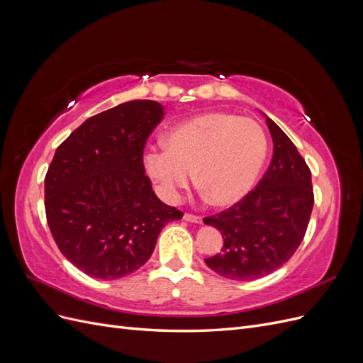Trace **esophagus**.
Wrapping results in <instances>:
<instances>
[{"instance_id":"esophagus-1","label":"esophagus","mask_w":363,"mask_h":363,"mask_svg":"<svg viewBox=\"0 0 363 363\" xmlns=\"http://www.w3.org/2000/svg\"><path fill=\"white\" fill-rule=\"evenodd\" d=\"M184 219L188 223H194V224H201L203 218L199 215H192V213H184Z\"/></svg>"}]
</instances>
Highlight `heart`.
<instances>
[{
    "instance_id": "1",
    "label": "heart",
    "mask_w": 363,
    "mask_h": 363,
    "mask_svg": "<svg viewBox=\"0 0 363 363\" xmlns=\"http://www.w3.org/2000/svg\"><path fill=\"white\" fill-rule=\"evenodd\" d=\"M164 148L144 155L147 174L164 200L175 201L194 172L212 204L232 206L251 191L267 159V136L250 118L207 112L174 125Z\"/></svg>"
}]
</instances>
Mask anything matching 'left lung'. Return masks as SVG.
<instances>
[{
    "label": "left lung",
    "mask_w": 363,
    "mask_h": 363,
    "mask_svg": "<svg viewBox=\"0 0 363 363\" xmlns=\"http://www.w3.org/2000/svg\"><path fill=\"white\" fill-rule=\"evenodd\" d=\"M272 160L255 191L228 211L204 218L219 230L221 252L206 265L230 280L265 277L284 265L301 244L313 208L312 174L284 131L265 113Z\"/></svg>",
    "instance_id": "8db88e82"
}]
</instances>
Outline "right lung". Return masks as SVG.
I'll return each mask as SVG.
<instances>
[{
    "label": "right lung",
    "instance_id": "right-lung-1",
    "mask_svg": "<svg viewBox=\"0 0 363 363\" xmlns=\"http://www.w3.org/2000/svg\"><path fill=\"white\" fill-rule=\"evenodd\" d=\"M163 116L151 100L123 103L74 130L45 177V212L62 255L94 279L116 280L145 265L162 228L183 213L162 203L142 152Z\"/></svg>",
    "mask_w": 363,
    "mask_h": 363
}]
</instances>
